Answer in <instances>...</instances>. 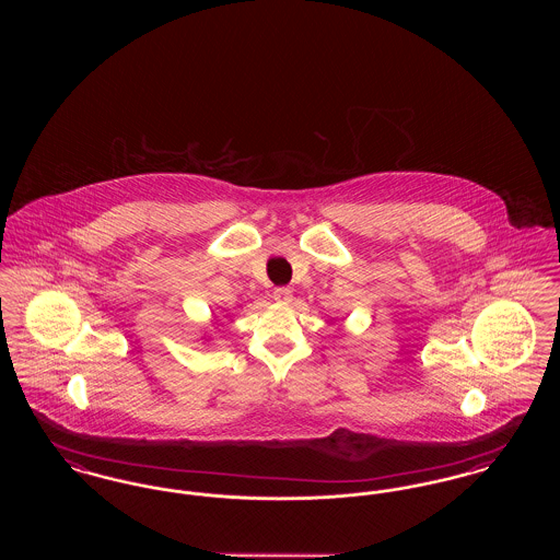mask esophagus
Wrapping results in <instances>:
<instances>
[{
  "label": "esophagus",
  "mask_w": 560,
  "mask_h": 560,
  "mask_svg": "<svg viewBox=\"0 0 560 560\" xmlns=\"http://www.w3.org/2000/svg\"><path fill=\"white\" fill-rule=\"evenodd\" d=\"M272 298H275L277 302H281V304H288V302H292V290H288V288H277V290L272 292Z\"/></svg>",
  "instance_id": "34e87169"
}]
</instances>
